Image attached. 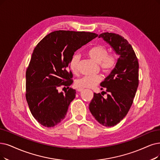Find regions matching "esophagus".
Instances as JSON below:
<instances>
[{
    "instance_id": "obj_1",
    "label": "esophagus",
    "mask_w": 160,
    "mask_h": 160,
    "mask_svg": "<svg viewBox=\"0 0 160 160\" xmlns=\"http://www.w3.org/2000/svg\"><path fill=\"white\" fill-rule=\"evenodd\" d=\"M84 90L83 88H78V89H77V91H78V92H81Z\"/></svg>"
}]
</instances>
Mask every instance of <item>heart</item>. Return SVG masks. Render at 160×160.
<instances>
[{
  "label": "heart",
  "mask_w": 160,
  "mask_h": 160,
  "mask_svg": "<svg viewBox=\"0 0 160 160\" xmlns=\"http://www.w3.org/2000/svg\"><path fill=\"white\" fill-rule=\"evenodd\" d=\"M87 54L94 61L99 63L101 69L104 73L110 72L116 66L118 58L116 54H108V48L105 46L100 44L94 46L87 50ZM79 59V55L75 54L69 60V69L74 73L78 71ZM101 80L102 78L99 75H86L77 80L75 85L79 88H92L98 85Z\"/></svg>",
  "instance_id": "1"
}]
</instances>
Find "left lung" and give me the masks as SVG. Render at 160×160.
I'll return each instance as SVG.
<instances>
[{"label":"left lung","instance_id":"8db88e82","mask_svg":"<svg viewBox=\"0 0 160 160\" xmlns=\"http://www.w3.org/2000/svg\"><path fill=\"white\" fill-rule=\"evenodd\" d=\"M98 37L109 44L119 57L111 73L100 83L106 88L107 98L100 93H94L89 110L99 123L113 127L125 117L132 104L138 86V62L132 47L122 36L107 32Z\"/></svg>","mask_w":160,"mask_h":160}]
</instances>
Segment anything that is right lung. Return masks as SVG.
<instances>
[{"mask_svg": "<svg viewBox=\"0 0 160 160\" xmlns=\"http://www.w3.org/2000/svg\"><path fill=\"white\" fill-rule=\"evenodd\" d=\"M98 36L85 31H55L35 48L26 71L25 97L31 114L41 125L52 127L64 119L75 97L69 62L74 52ZM62 85L68 90L63 93Z\"/></svg>", "mask_w": 160, "mask_h": 160, "instance_id": "add662e5", "label": "right lung"}]
</instances>
